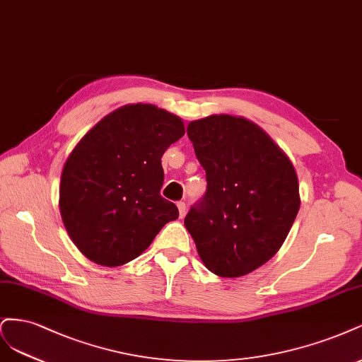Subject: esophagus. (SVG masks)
I'll use <instances>...</instances> for the list:
<instances>
[{
  "label": "esophagus",
  "instance_id": "1",
  "mask_svg": "<svg viewBox=\"0 0 362 362\" xmlns=\"http://www.w3.org/2000/svg\"><path fill=\"white\" fill-rule=\"evenodd\" d=\"M177 209H179V215H180V218H183V216H185V214H186V204H185L183 202H179V203H177Z\"/></svg>",
  "mask_w": 362,
  "mask_h": 362
}]
</instances>
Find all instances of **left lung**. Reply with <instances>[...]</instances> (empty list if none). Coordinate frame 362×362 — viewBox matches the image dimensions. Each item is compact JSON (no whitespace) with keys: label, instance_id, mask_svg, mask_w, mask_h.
<instances>
[{"label":"left lung","instance_id":"8db88e82","mask_svg":"<svg viewBox=\"0 0 362 362\" xmlns=\"http://www.w3.org/2000/svg\"><path fill=\"white\" fill-rule=\"evenodd\" d=\"M207 189L185 218L198 255L218 276L257 269L281 248L298 215V176L260 127L219 114L188 124Z\"/></svg>","mask_w":362,"mask_h":362}]
</instances>
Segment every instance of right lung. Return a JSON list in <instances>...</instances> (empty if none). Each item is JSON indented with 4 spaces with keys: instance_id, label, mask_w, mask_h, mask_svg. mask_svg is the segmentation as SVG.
<instances>
[{
    "instance_id": "1",
    "label": "right lung",
    "mask_w": 362,
    "mask_h": 362,
    "mask_svg": "<svg viewBox=\"0 0 362 362\" xmlns=\"http://www.w3.org/2000/svg\"><path fill=\"white\" fill-rule=\"evenodd\" d=\"M183 135L177 115L135 103L108 114L76 144L62 173L60 212L87 259L122 266L179 218L176 204L160 195V158Z\"/></svg>"
}]
</instances>
